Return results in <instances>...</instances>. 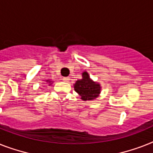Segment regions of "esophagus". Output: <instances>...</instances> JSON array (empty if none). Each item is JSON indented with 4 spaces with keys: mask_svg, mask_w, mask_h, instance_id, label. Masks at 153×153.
Segmentation results:
<instances>
[{
    "mask_svg": "<svg viewBox=\"0 0 153 153\" xmlns=\"http://www.w3.org/2000/svg\"><path fill=\"white\" fill-rule=\"evenodd\" d=\"M69 77H64V78H63V80L65 81V82H68V81H69Z\"/></svg>",
    "mask_w": 153,
    "mask_h": 153,
    "instance_id": "1",
    "label": "esophagus"
}]
</instances>
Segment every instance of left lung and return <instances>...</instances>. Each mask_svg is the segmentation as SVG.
<instances>
[{
	"mask_svg": "<svg viewBox=\"0 0 153 153\" xmlns=\"http://www.w3.org/2000/svg\"><path fill=\"white\" fill-rule=\"evenodd\" d=\"M100 86L89 79L87 72L82 73V79L74 84V90L80 95L83 100H94L100 94Z\"/></svg>",
	"mask_w": 153,
	"mask_h": 153,
	"instance_id": "left-lung-1",
	"label": "left lung"
}]
</instances>
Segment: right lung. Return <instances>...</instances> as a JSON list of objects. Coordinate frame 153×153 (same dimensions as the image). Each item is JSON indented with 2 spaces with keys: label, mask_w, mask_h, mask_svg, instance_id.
<instances>
[{
  "label": "right lung",
  "mask_w": 153,
  "mask_h": 153,
  "mask_svg": "<svg viewBox=\"0 0 153 153\" xmlns=\"http://www.w3.org/2000/svg\"><path fill=\"white\" fill-rule=\"evenodd\" d=\"M47 82H48V81H47Z\"/></svg>",
  "instance_id": "obj_1"
}]
</instances>
